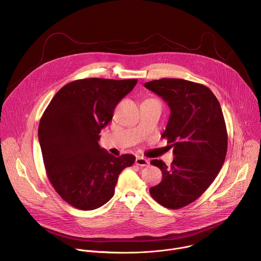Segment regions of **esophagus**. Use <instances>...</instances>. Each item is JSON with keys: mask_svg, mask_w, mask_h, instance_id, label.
Wrapping results in <instances>:
<instances>
[{"mask_svg": "<svg viewBox=\"0 0 261 261\" xmlns=\"http://www.w3.org/2000/svg\"><path fill=\"white\" fill-rule=\"evenodd\" d=\"M135 164L138 165V166H140V167H146V166L149 165V162H148L146 159H144V158L137 156L136 160H135Z\"/></svg>", "mask_w": 261, "mask_h": 261, "instance_id": "esophagus-1", "label": "esophagus"}]
</instances>
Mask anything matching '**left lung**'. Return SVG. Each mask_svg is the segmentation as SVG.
I'll return each mask as SVG.
<instances>
[{"instance_id": "left-lung-1", "label": "left lung", "mask_w": 261, "mask_h": 261, "mask_svg": "<svg viewBox=\"0 0 261 261\" xmlns=\"http://www.w3.org/2000/svg\"><path fill=\"white\" fill-rule=\"evenodd\" d=\"M171 110L163 138L175 158L167 166L161 160L162 181L149 189L162 206L180 209L196 201L214 181L224 163L227 132L220 105L208 87L182 79H161L144 84Z\"/></svg>"}]
</instances>
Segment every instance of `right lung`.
<instances>
[{"mask_svg":"<svg viewBox=\"0 0 261 261\" xmlns=\"http://www.w3.org/2000/svg\"><path fill=\"white\" fill-rule=\"evenodd\" d=\"M136 83V79L99 77L70 82L55 94L41 118L38 135L48 179L76 209L94 210L108 203L120 173L135 162L133 154L109 153L98 140L115 108Z\"/></svg>","mask_w":261,"mask_h":261,"instance_id":"add662e5","label":"right lung"}]
</instances>
